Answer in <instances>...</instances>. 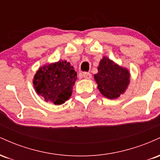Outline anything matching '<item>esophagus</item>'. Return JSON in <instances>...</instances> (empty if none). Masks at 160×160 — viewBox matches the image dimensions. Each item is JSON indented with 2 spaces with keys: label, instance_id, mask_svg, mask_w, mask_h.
<instances>
[{
  "label": "esophagus",
  "instance_id": "esophagus-1",
  "mask_svg": "<svg viewBox=\"0 0 160 160\" xmlns=\"http://www.w3.org/2000/svg\"><path fill=\"white\" fill-rule=\"evenodd\" d=\"M82 78L86 79V80H89V79L92 78V75L89 73H83L82 74Z\"/></svg>",
  "mask_w": 160,
  "mask_h": 160
}]
</instances>
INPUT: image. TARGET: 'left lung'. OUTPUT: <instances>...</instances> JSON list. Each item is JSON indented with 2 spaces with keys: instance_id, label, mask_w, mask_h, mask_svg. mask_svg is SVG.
Returning <instances> with one entry per match:
<instances>
[{
  "instance_id": "8db88e82",
  "label": "left lung",
  "mask_w": 160,
  "mask_h": 160,
  "mask_svg": "<svg viewBox=\"0 0 160 160\" xmlns=\"http://www.w3.org/2000/svg\"><path fill=\"white\" fill-rule=\"evenodd\" d=\"M130 78L131 74L126 68L122 67L107 56L101 59L98 73L94 74L99 92L109 99L117 98L124 94L130 83Z\"/></svg>"
}]
</instances>
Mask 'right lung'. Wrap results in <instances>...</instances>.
Wrapping results in <instances>:
<instances>
[{"mask_svg":"<svg viewBox=\"0 0 160 160\" xmlns=\"http://www.w3.org/2000/svg\"><path fill=\"white\" fill-rule=\"evenodd\" d=\"M74 69L70 62L63 60L42 65L33 78L37 94L56 105L65 103L72 95L78 79Z\"/></svg>","mask_w":160,"mask_h":160,"instance_id":"add662e5","label":"right lung"}]
</instances>
